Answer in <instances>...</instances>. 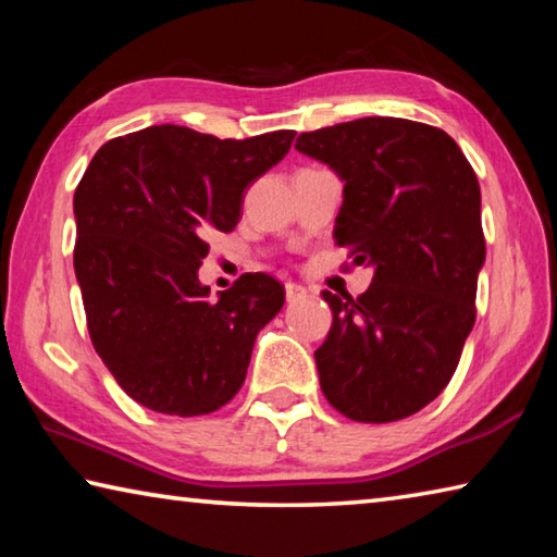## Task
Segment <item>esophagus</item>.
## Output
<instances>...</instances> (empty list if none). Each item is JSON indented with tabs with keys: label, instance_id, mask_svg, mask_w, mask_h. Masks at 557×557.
Listing matches in <instances>:
<instances>
[{
	"label": "esophagus",
	"instance_id": "34e87169",
	"mask_svg": "<svg viewBox=\"0 0 557 557\" xmlns=\"http://www.w3.org/2000/svg\"><path fill=\"white\" fill-rule=\"evenodd\" d=\"M285 297H287V301H299V299L307 297V289L301 285H295V282H287Z\"/></svg>",
	"mask_w": 557,
	"mask_h": 557
}]
</instances>
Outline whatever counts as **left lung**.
<instances>
[{"instance_id": "8db88e82", "label": "left lung", "mask_w": 557, "mask_h": 557, "mask_svg": "<svg viewBox=\"0 0 557 557\" xmlns=\"http://www.w3.org/2000/svg\"><path fill=\"white\" fill-rule=\"evenodd\" d=\"M297 152L344 182L334 238L373 270L361 297L322 292L326 400L356 422L408 418L445 391L474 326L484 265L482 191L455 139L400 117L305 132Z\"/></svg>"}]
</instances>
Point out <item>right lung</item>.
<instances>
[{
  "label": "right lung",
  "instance_id": "add662e5",
  "mask_svg": "<svg viewBox=\"0 0 557 557\" xmlns=\"http://www.w3.org/2000/svg\"><path fill=\"white\" fill-rule=\"evenodd\" d=\"M295 132L219 139L152 125L102 145L73 196V268L90 342L120 388L149 410L194 418L240 391L252 344L285 287L245 272L211 299L199 268L209 231L238 223L243 196Z\"/></svg>",
  "mask_w": 557,
  "mask_h": 557
}]
</instances>
